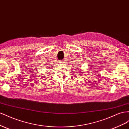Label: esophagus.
Returning <instances> with one entry per match:
<instances>
[{"instance_id":"1","label":"esophagus","mask_w":129,"mask_h":129,"mask_svg":"<svg viewBox=\"0 0 129 129\" xmlns=\"http://www.w3.org/2000/svg\"><path fill=\"white\" fill-rule=\"evenodd\" d=\"M60 63L61 64H64L65 63V61H64V60H61V61H60Z\"/></svg>"}]
</instances>
